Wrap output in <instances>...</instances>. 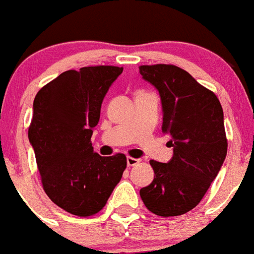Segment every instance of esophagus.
Masks as SVG:
<instances>
[{
  "instance_id": "esophagus-1",
  "label": "esophagus",
  "mask_w": 254,
  "mask_h": 254,
  "mask_svg": "<svg viewBox=\"0 0 254 254\" xmlns=\"http://www.w3.org/2000/svg\"><path fill=\"white\" fill-rule=\"evenodd\" d=\"M138 163H139V159H134V157H127V167H134V165H137Z\"/></svg>"
}]
</instances>
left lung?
<instances>
[{
    "mask_svg": "<svg viewBox=\"0 0 254 254\" xmlns=\"http://www.w3.org/2000/svg\"><path fill=\"white\" fill-rule=\"evenodd\" d=\"M142 78L159 91L163 131L173 156L151 160L155 177L140 189L147 209L161 217L181 216L201 201L227 153L223 110L214 93L172 64L140 65Z\"/></svg>",
    "mask_w": 254,
    "mask_h": 254,
    "instance_id": "obj_1",
    "label": "left lung"
}]
</instances>
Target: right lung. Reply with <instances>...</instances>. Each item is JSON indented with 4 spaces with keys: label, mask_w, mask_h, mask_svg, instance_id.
Instances as JSON below:
<instances>
[{
    "label": "right lung",
    "mask_w": 254,
    "mask_h": 254,
    "mask_svg": "<svg viewBox=\"0 0 254 254\" xmlns=\"http://www.w3.org/2000/svg\"><path fill=\"white\" fill-rule=\"evenodd\" d=\"M121 73L112 65L65 71L33 102L28 138L42 186L53 203L74 216L99 212L127 168L124 153L103 157L90 143L102 102Z\"/></svg>",
    "instance_id": "1"
}]
</instances>
